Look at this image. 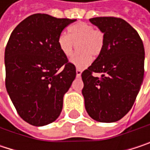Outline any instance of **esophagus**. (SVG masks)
<instances>
[{
	"instance_id": "esophagus-1",
	"label": "esophagus",
	"mask_w": 150,
	"mask_h": 150,
	"mask_svg": "<svg viewBox=\"0 0 150 150\" xmlns=\"http://www.w3.org/2000/svg\"><path fill=\"white\" fill-rule=\"evenodd\" d=\"M81 75V70L79 69H76V76H77L78 78H80Z\"/></svg>"
}]
</instances>
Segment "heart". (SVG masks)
Here are the masks:
<instances>
[{"label":"heart","instance_id":"1","mask_svg":"<svg viewBox=\"0 0 150 150\" xmlns=\"http://www.w3.org/2000/svg\"><path fill=\"white\" fill-rule=\"evenodd\" d=\"M57 43L62 54L69 57L73 52L75 45L79 51L70 58V62L77 69H82L88 67L92 58L98 57L104 46V35L99 29L86 22H77L69 28V35L62 33L58 36Z\"/></svg>","mask_w":150,"mask_h":150}]
</instances>
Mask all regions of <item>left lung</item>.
<instances>
[{
  "label": "left lung",
  "instance_id": "1",
  "mask_svg": "<svg viewBox=\"0 0 150 150\" xmlns=\"http://www.w3.org/2000/svg\"><path fill=\"white\" fill-rule=\"evenodd\" d=\"M89 21L103 33L104 46L81 74L85 108L97 122H115L131 109L142 84L144 47L136 30L121 18L96 17Z\"/></svg>",
  "mask_w": 150,
  "mask_h": 150
}]
</instances>
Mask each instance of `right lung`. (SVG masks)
<instances>
[{
	"mask_svg": "<svg viewBox=\"0 0 150 150\" xmlns=\"http://www.w3.org/2000/svg\"><path fill=\"white\" fill-rule=\"evenodd\" d=\"M75 21L35 14L20 22L9 37L4 57L6 88L19 115L31 125H47L62 112L76 70L57 40Z\"/></svg>",
	"mask_w": 150,
	"mask_h": 150,
	"instance_id": "1",
	"label": "right lung"
}]
</instances>
